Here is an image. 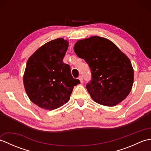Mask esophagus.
Returning a JSON list of instances; mask_svg holds the SVG:
<instances>
[{"mask_svg":"<svg viewBox=\"0 0 151 151\" xmlns=\"http://www.w3.org/2000/svg\"><path fill=\"white\" fill-rule=\"evenodd\" d=\"M78 79L80 80V81H81V82L82 83V82H83V78H82V76H80Z\"/></svg>","mask_w":151,"mask_h":151,"instance_id":"esophagus-1","label":"esophagus"}]
</instances>
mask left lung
<instances>
[{
    "label": "left lung",
    "instance_id": "8db88e82",
    "mask_svg": "<svg viewBox=\"0 0 151 151\" xmlns=\"http://www.w3.org/2000/svg\"><path fill=\"white\" fill-rule=\"evenodd\" d=\"M75 52L90 67L92 80L86 85L97 103L115 106L129 95L134 82L130 59L106 38L97 36L78 40Z\"/></svg>",
    "mask_w": 151,
    "mask_h": 151
}]
</instances>
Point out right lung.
I'll return each mask as SVG.
<instances>
[{
    "instance_id": "obj_1",
    "label": "right lung",
    "mask_w": 151,
    "mask_h": 151,
    "mask_svg": "<svg viewBox=\"0 0 151 151\" xmlns=\"http://www.w3.org/2000/svg\"><path fill=\"white\" fill-rule=\"evenodd\" d=\"M69 42L63 38L50 41L40 47L29 58L23 75L25 91L38 106L52 110L69 101L74 86L80 84L63 62Z\"/></svg>"
}]
</instances>
